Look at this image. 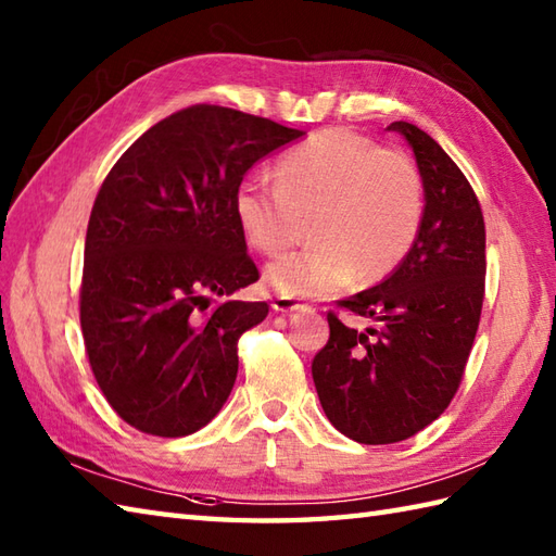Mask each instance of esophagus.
<instances>
[{"label": "esophagus", "instance_id": "esophagus-1", "mask_svg": "<svg viewBox=\"0 0 556 556\" xmlns=\"http://www.w3.org/2000/svg\"><path fill=\"white\" fill-rule=\"evenodd\" d=\"M308 308V303H303L299 299H285V296H277L271 301V311L275 313H291V311H303Z\"/></svg>", "mask_w": 556, "mask_h": 556}]
</instances>
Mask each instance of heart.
<instances>
[{
    "label": "heart",
    "mask_w": 556,
    "mask_h": 556,
    "mask_svg": "<svg viewBox=\"0 0 556 556\" xmlns=\"http://www.w3.org/2000/svg\"><path fill=\"white\" fill-rule=\"evenodd\" d=\"M422 212L413 160L349 128H325L289 148L275 164V184L245 176L233 191L236 224L263 255L287 251L301 236V219L311 217L315 245L265 269V285L285 299L392 275L418 239Z\"/></svg>",
    "instance_id": "1"
}]
</instances>
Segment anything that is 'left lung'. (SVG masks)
I'll use <instances>...</instances> for the list:
<instances>
[{
    "label": "left lung",
    "mask_w": 556,
    "mask_h": 556,
    "mask_svg": "<svg viewBox=\"0 0 556 556\" xmlns=\"http://www.w3.org/2000/svg\"><path fill=\"white\" fill-rule=\"evenodd\" d=\"M389 128L416 155L422 227L392 277L339 301L375 325L358 332L329 311V339L313 358L325 416L361 444L408 440L442 416L464 380L485 299V219L473 186L418 126Z\"/></svg>",
    "instance_id": "1"
}]
</instances>
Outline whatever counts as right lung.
I'll list each match as a JSON object with an SVG mask.
<instances>
[{
	"label": "right lung",
	"instance_id": "obj_1",
	"mask_svg": "<svg viewBox=\"0 0 556 556\" xmlns=\"http://www.w3.org/2000/svg\"><path fill=\"white\" fill-rule=\"evenodd\" d=\"M263 116L193 104L116 160L90 212L80 329L116 416L184 437L217 416L239 372V339L269 313L229 301L260 279L233 217L243 174L301 138Z\"/></svg>",
	"mask_w": 556,
	"mask_h": 556
}]
</instances>
